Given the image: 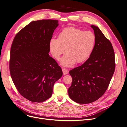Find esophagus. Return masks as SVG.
<instances>
[{
	"mask_svg": "<svg viewBox=\"0 0 127 127\" xmlns=\"http://www.w3.org/2000/svg\"><path fill=\"white\" fill-rule=\"evenodd\" d=\"M62 70H63V74L64 75H65V74H67L68 73V71L67 69L65 68H63L62 69Z\"/></svg>",
	"mask_w": 127,
	"mask_h": 127,
	"instance_id": "obj_1",
	"label": "esophagus"
}]
</instances>
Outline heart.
Returning <instances> with one entry per match:
<instances>
[{"label": "heart", "mask_w": 127, "mask_h": 127, "mask_svg": "<svg viewBox=\"0 0 127 127\" xmlns=\"http://www.w3.org/2000/svg\"><path fill=\"white\" fill-rule=\"evenodd\" d=\"M95 43L96 36L92 31L72 27L64 29L57 39L50 40L49 46L52 56L57 60L65 50L66 54L60 63L64 67H71L75 63L80 64L87 60L93 51Z\"/></svg>", "instance_id": "b5f03b06"}]
</instances>
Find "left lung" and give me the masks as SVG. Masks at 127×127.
Masks as SVG:
<instances>
[{
	"mask_svg": "<svg viewBox=\"0 0 127 127\" xmlns=\"http://www.w3.org/2000/svg\"><path fill=\"white\" fill-rule=\"evenodd\" d=\"M91 27L96 36L93 51L83 64L69 71L72 81L68 94L71 99L79 104L92 103L103 96L115 69L112 44L97 27Z\"/></svg>",
	"mask_w": 127,
	"mask_h": 127,
	"instance_id": "1",
	"label": "left lung"
}]
</instances>
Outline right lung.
<instances>
[{"label":"right lung","mask_w":127,"mask_h":127,"mask_svg":"<svg viewBox=\"0 0 127 127\" xmlns=\"http://www.w3.org/2000/svg\"><path fill=\"white\" fill-rule=\"evenodd\" d=\"M58 22L51 19L32 21L13 40L10 72L19 93L31 102H43L51 97L54 83L63 75L62 68L48 54Z\"/></svg>","instance_id":"1"}]
</instances>
